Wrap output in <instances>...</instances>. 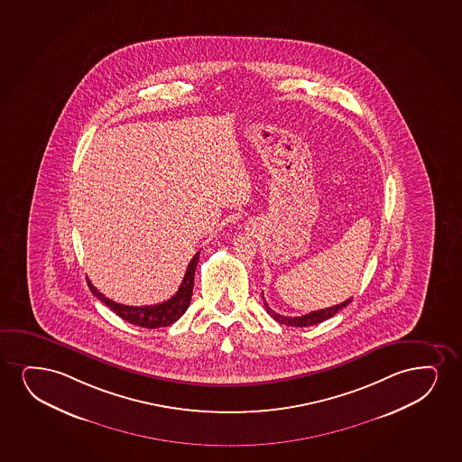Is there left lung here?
Listing matches in <instances>:
<instances>
[{
  "mask_svg": "<svg viewBox=\"0 0 462 462\" xmlns=\"http://www.w3.org/2000/svg\"><path fill=\"white\" fill-rule=\"evenodd\" d=\"M351 300H353V298H348V300H345L344 303L336 304V306H331V308H327V310H314V312L304 314V316L301 317L280 316V314H276L275 310H270L269 304L267 303H265V310H267L270 316L273 317L281 325L304 328L310 327V325H317V323H321V321L331 319V317L336 316L340 310H344L345 306H348V304L351 303Z\"/></svg>",
  "mask_w": 462,
  "mask_h": 462,
  "instance_id": "8db88e82",
  "label": "left lung"
}]
</instances>
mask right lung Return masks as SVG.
<instances>
[{"mask_svg":"<svg viewBox=\"0 0 462 462\" xmlns=\"http://www.w3.org/2000/svg\"><path fill=\"white\" fill-rule=\"evenodd\" d=\"M199 252L193 256L190 263L187 265L186 275H184V280H182L178 292L164 303L152 304V306H126V304L116 303V301L105 297L88 280V289L109 310H114L118 317H122L123 320L129 321L135 327L152 328H152L169 327L186 312L189 304H190L195 269H197V263H199Z\"/></svg>","mask_w":462,"mask_h":462,"instance_id":"obj_1","label":"right lung"}]
</instances>
